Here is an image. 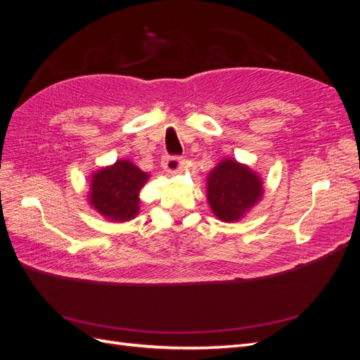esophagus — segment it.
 Here are the masks:
<instances>
[{"mask_svg":"<svg viewBox=\"0 0 360 360\" xmlns=\"http://www.w3.org/2000/svg\"><path fill=\"white\" fill-rule=\"evenodd\" d=\"M183 158L181 156H165L162 160V167L167 172L174 174L181 169L183 167Z\"/></svg>","mask_w":360,"mask_h":360,"instance_id":"obj_1","label":"esophagus"}]
</instances>
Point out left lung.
I'll use <instances>...</instances> for the list:
<instances>
[{
	"label": "left lung",
	"instance_id": "1",
	"mask_svg": "<svg viewBox=\"0 0 360 360\" xmlns=\"http://www.w3.org/2000/svg\"><path fill=\"white\" fill-rule=\"evenodd\" d=\"M263 197V183L249 167L224 159L207 179V200L224 222H236Z\"/></svg>",
	"mask_w": 360,
	"mask_h": 360
}]
</instances>
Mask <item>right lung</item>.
<instances>
[{"instance_id": "1", "label": "right lung", "mask_w": 360, "mask_h": 360, "mask_svg": "<svg viewBox=\"0 0 360 360\" xmlns=\"http://www.w3.org/2000/svg\"><path fill=\"white\" fill-rule=\"evenodd\" d=\"M148 174L129 160H117L114 165L102 168L91 176L89 192L90 205L106 219L126 222L139 212V191Z\"/></svg>"}]
</instances>
